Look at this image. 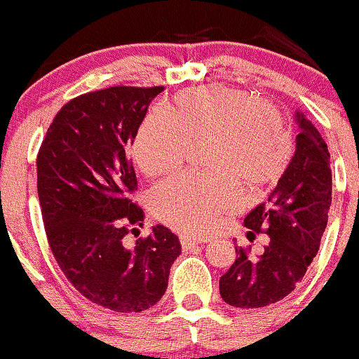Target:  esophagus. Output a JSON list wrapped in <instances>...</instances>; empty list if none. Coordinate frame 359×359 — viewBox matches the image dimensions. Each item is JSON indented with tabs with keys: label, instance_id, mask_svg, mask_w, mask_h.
Segmentation results:
<instances>
[{
	"label": "esophagus",
	"instance_id": "esophagus-1",
	"mask_svg": "<svg viewBox=\"0 0 359 359\" xmlns=\"http://www.w3.org/2000/svg\"><path fill=\"white\" fill-rule=\"evenodd\" d=\"M206 240H203V238H191V236H180V245H182L184 250H189L193 247H196V245L200 243H205Z\"/></svg>",
	"mask_w": 359,
	"mask_h": 359
}]
</instances>
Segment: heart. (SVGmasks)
<instances>
[{
    "label": "heart",
    "instance_id": "b5f03b06",
    "mask_svg": "<svg viewBox=\"0 0 359 359\" xmlns=\"http://www.w3.org/2000/svg\"><path fill=\"white\" fill-rule=\"evenodd\" d=\"M210 175L173 177L151 193L163 224L186 234H206L238 206V187L260 194L278 184L293 158V140L281 112L255 93L222 85L180 92L166 112L146 116L132 154L147 177L173 172L187 146L203 142Z\"/></svg>",
    "mask_w": 359,
    "mask_h": 359
}]
</instances>
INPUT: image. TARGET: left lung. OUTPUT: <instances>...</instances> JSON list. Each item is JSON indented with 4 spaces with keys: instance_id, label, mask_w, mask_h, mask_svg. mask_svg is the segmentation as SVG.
<instances>
[{
    "instance_id": "left-lung-1",
    "label": "left lung",
    "mask_w": 359,
    "mask_h": 359,
    "mask_svg": "<svg viewBox=\"0 0 359 359\" xmlns=\"http://www.w3.org/2000/svg\"><path fill=\"white\" fill-rule=\"evenodd\" d=\"M295 118L300 133L287 173L245 217L248 233H266L269 245L257 259L236 247L233 266L219 281L220 297L229 306L255 309L285 299L320 250L332 205L330 153L316 126L302 112Z\"/></svg>"
}]
</instances>
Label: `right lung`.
Here are the masks:
<instances>
[{"mask_svg": "<svg viewBox=\"0 0 359 359\" xmlns=\"http://www.w3.org/2000/svg\"><path fill=\"white\" fill-rule=\"evenodd\" d=\"M163 86H111L69 100L39 147L38 196L57 264L85 299L140 313L165 295L180 241L168 227L126 247L144 212L130 200L137 177L130 144Z\"/></svg>", "mask_w": 359, "mask_h": 359, "instance_id": "right-lung-1", "label": "right lung"}]
</instances>
